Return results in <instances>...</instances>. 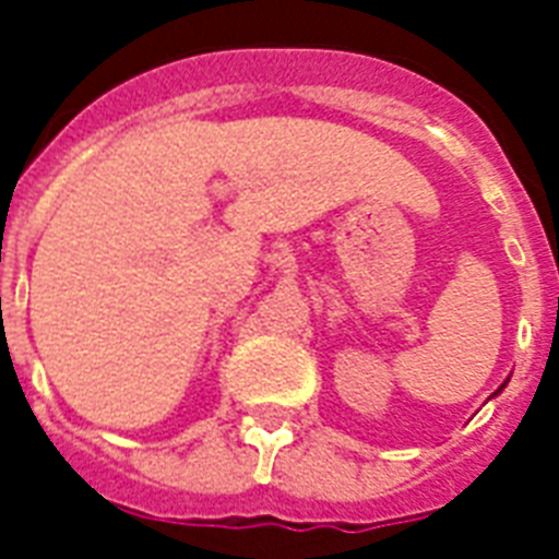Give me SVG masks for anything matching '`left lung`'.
Returning a JSON list of instances; mask_svg holds the SVG:
<instances>
[{
  "mask_svg": "<svg viewBox=\"0 0 559 559\" xmlns=\"http://www.w3.org/2000/svg\"><path fill=\"white\" fill-rule=\"evenodd\" d=\"M504 385H508V380H504L502 385H499V389H496V394H499V391H504ZM496 394H493V397H496Z\"/></svg>",
  "mask_w": 559,
  "mask_h": 559,
  "instance_id": "left-lung-1",
  "label": "left lung"
}]
</instances>
